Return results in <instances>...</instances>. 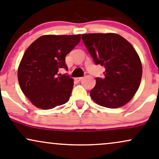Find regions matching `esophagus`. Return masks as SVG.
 I'll list each match as a JSON object with an SVG mask.
<instances>
[{"mask_svg":"<svg viewBox=\"0 0 159 159\" xmlns=\"http://www.w3.org/2000/svg\"><path fill=\"white\" fill-rule=\"evenodd\" d=\"M82 78H83V77H78V78H75V81H81V80L82 79Z\"/></svg>","mask_w":159,"mask_h":159,"instance_id":"obj_1","label":"esophagus"}]
</instances>
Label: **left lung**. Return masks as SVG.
Returning a JSON list of instances; mask_svg holds the SVG:
<instances>
[{
  "label": "left lung",
  "mask_w": 159,
  "mask_h": 159,
  "mask_svg": "<svg viewBox=\"0 0 159 159\" xmlns=\"http://www.w3.org/2000/svg\"><path fill=\"white\" fill-rule=\"evenodd\" d=\"M82 40L95 64L104 66V77L96 78L90 96L96 104L118 108L134 96L142 76V65L133 47L116 33H89Z\"/></svg>",
  "instance_id": "obj_1"
}]
</instances>
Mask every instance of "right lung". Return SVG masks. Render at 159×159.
<instances>
[{"mask_svg":"<svg viewBox=\"0 0 159 159\" xmlns=\"http://www.w3.org/2000/svg\"><path fill=\"white\" fill-rule=\"evenodd\" d=\"M81 41V35H43L26 49L18 70L19 85L36 107L49 110L70 99L73 79L58 74L66 55Z\"/></svg>","mask_w":159,"mask_h":159,"instance_id":"obj_1","label":"right lung"}]
</instances>
